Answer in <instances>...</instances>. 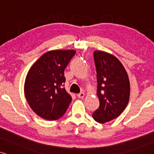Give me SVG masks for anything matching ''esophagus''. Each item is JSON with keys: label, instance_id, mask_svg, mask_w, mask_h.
Masks as SVG:
<instances>
[{"label": "esophagus", "instance_id": "obj_1", "mask_svg": "<svg viewBox=\"0 0 154 154\" xmlns=\"http://www.w3.org/2000/svg\"><path fill=\"white\" fill-rule=\"evenodd\" d=\"M84 96H85V93L83 92H81L80 93L77 94V97L79 98H83L84 97Z\"/></svg>", "mask_w": 154, "mask_h": 154}]
</instances>
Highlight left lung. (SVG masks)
Segmentation results:
<instances>
[{"instance_id": "left-lung-1", "label": "left lung", "mask_w": 154, "mask_h": 154, "mask_svg": "<svg viewBox=\"0 0 154 154\" xmlns=\"http://www.w3.org/2000/svg\"><path fill=\"white\" fill-rule=\"evenodd\" d=\"M93 56L100 106L92 118L104 123L118 117L125 110L129 101L130 82L125 68L116 57L101 51H95Z\"/></svg>"}]
</instances>
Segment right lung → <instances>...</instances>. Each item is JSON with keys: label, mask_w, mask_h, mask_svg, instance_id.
<instances>
[{"label": "right lung", "mask_w": 154, "mask_h": 154, "mask_svg": "<svg viewBox=\"0 0 154 154\" xmlns=\"http://www.w3.org/2000/svg\"><path fill=\"white\" fill-rule=\"evenodd\" d=\"M75 50H53L42 55L28 72L24 93L29 106L44 119H59L65 113L72 97L64 88V69Z\"/></svg>", "instance_id": "obj_1"}]
</instances>
